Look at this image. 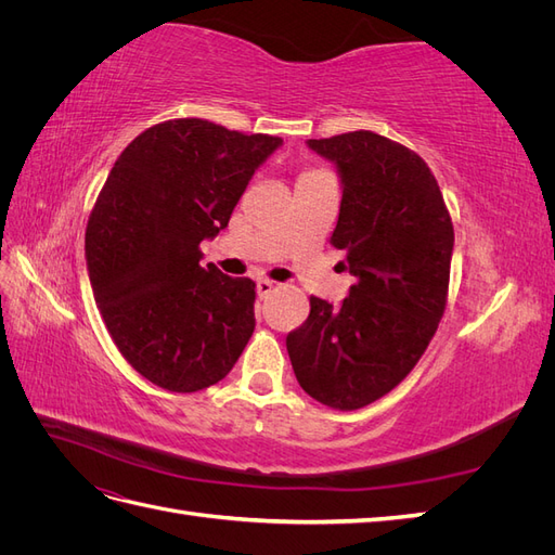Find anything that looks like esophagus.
<instances>
[{"instance_id": "obj_1", "label": "esophagus", "mask_w": 555, "mask_h": 555, "mask_svg": "<svg viewBox=\"0 0 555 555\" xmlns=\"http://www.w3.org/2000/svg\"><path fill=\"white\" fill-rule=\"evenodd\" d=\"M273 292H275V282L266 280V278L257 280V294H259V298H268Z\"/></svg>"}]
</instances>
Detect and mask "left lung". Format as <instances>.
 Masks as SVG:
<instances>
[{"mask_svg":"<svg viewBox=\"0 0 555 555\" xmlns=\"http://www.w3.org/2000/svg\"><path fill=\"white\" fill-rule=\"evenodd\" d=\"M338 166L343 201L331 245L357 278L343 306L310 296L287 335L298 384L333 410H361L410 375L447 306L453 224L414 150L375 131L310 139Z\"/></svg>","mask_w":555,"mask_h":555,"instance_id":"left-lung-1","label":"left lung"}]
</instances>
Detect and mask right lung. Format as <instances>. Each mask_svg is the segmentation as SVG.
<instances>
[{"label": "right lung", "instance_id": "obj_1", "mask_svg": "<svg viewBox=\"0 0 555 555\" xmlns=\"http://www.w3.org/2000/svg\"><path fill=\"white\" fill-rule=\"evenodd\" d=\"M282 145L268 133L178 117L117 157L86 229L92 294L127 363L166 391L229 375L255 331V282L201 266L247 182Z\"/></svg>", "mask_w": 555, "mask_h": 555}]
</instances>
